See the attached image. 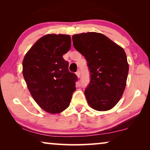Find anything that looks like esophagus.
Segmentation results:
<instances>
[{
	"mask_svg": "<svg viewBox=\"0 0 150 150\" xmlns=\"http://www.w3.org/2000/svg\"><path fill=\"white\" fill-rule=\"evenodd\" d=\"M76 76L79 78L81 76V71H80V70H78L76 72Z\"/></svg>",
	"mask_w": 150,
	"mask_h": 150,
	"instance_id": "obj_1",
	"label": "esophagus"
}]
</instances>
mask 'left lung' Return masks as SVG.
Returning <instances> with one entry per match:
<instances>
[{
	"label": "left lung",
	"instance_id": "obj_1",
	"mask_svg": "<svg viewBox=\"0 0 150 150\" xmlns=\"http://www.w3.org/2000/svg\"><path fill=\"white\" fill-rule=\"evenodd\" d=\"M73 45L87 62L90 82L85 90L89 105L99 111L111 109L126 85L129 66L122 47L103 34L74 35Z\"/></svg>",
	"mask_w": 150,
	"mask_h": 150
}]
</instances>
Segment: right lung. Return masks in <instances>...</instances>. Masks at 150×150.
<instances>
[{
  "instance_id": "1",
  "label": "right lung",
  "mask_w": 150,
  "mask_h": 150,
  "mask_svg": "<svg viewBox=\"0 0 150 150\" xmlns=\"http://www.w3.org/2000/svg\"><path fill=\"white\" fill-rule=\"evenodd\" d=\"M71 47L68 35L48 34L35 43L22 62V74L37 104L50 113L68 107L78 77L63 58Z\"/></svg>"
}]
</instances>
